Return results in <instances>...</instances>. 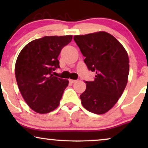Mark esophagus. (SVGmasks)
I'll use <instances>...</instances> for the list:
<instances>
[{
	"label": "esophagus",
	"instance_id": "1",
	"mask_svg": "<svg viewBox=\"0 0 148 148\" xmlns=\"http://www.w3.org/2000/svg\"><path fill=\"white\" fill-rule=\"evenodd\" d=\"M77 80H75V79H69V82L71 83V84H73V83L76 82Z\"/></svg>",
	"mask_w": 148,
	"mask_h": 148
}]
</instances>
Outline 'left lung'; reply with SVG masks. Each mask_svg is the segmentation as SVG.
Wrapping results in <instances>:
<instances>
[{
    "instance_id": "obj_1",
    "label": "left lung",
    "mask_w": 148,
    "mask_h": 148,
    "mask_svg": "<svg viewBox=\"0 0 148 148\" xmlns=\"http://www.w3.org/2000/svg\"><path fill=\"white\" fill-rule=\"evenodd\" d=\"M74 40L88 69L96 72L93 82H86L82 104L91 112L104 114L116 104L127 86L128 54L114 36L103 31L75 36Z\"/></svg>"
}]
</instances>
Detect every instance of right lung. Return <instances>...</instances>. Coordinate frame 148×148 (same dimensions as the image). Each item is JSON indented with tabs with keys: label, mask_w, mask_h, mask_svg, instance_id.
Returning <instances> with one entry per match:
<instances>
[{
	"label": "right lung",
	"mask_w": 148,
	"mask_h": 148,
	"mask_svg": "<svg viewBox=\"0 0 148 148\" xmlns=\"http://www.w3.org/2000/svg\"><path fill=\"white\" fill-rule=\"evenodd\" d=\"M73 36H45L30 42L21 50L15 71L18 88L30 108L46 114L57 108L68 79L53 76L59 68L58 56Z\"/></svg>",
	"instance_id": "add662e5"
}]
</instances>
